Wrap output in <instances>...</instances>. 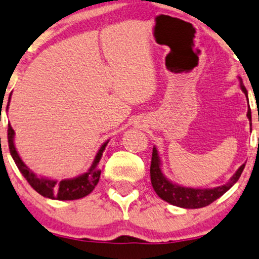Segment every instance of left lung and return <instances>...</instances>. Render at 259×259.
I'll list each match as a JSON object with an SVG mask.
<instances>
[{
    "label": "left lung",
    "instance_id": "8db88e82",
    "mask_svg": "<svg viewBox=\"0 0 259 259\" xmlns=\"http://www.w3.org/2000/svg\"><path fill=\"white\" fill-rule=\"evenodd\" d=\"M243 92L246 95L247 91L244 88V85H240ZM247 117L251 120V111H247ZM160 157H158V153L156 148H153V155H151V164H150V180L151 185H153L154 191L156 194L160 196L162 200L169 202V204L174 206H179V207L184 208H201L205 206H208L215 201L217 199L220 198L224 193H226L236 182L239 180L240 175H242L245 163L239 167V169L236 171V174L231 178V180L227 182L226 185L219 186L215 188H188V187H181L173 184V182L168 181L167 179L163 177L160 167Z\"/></svg>",
    "mask_w": 259,
    "mask_h": 259
}]
</instances>
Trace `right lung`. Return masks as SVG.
<instances>
[{"label": "right lung", "mask_w": 259, "mask_h": 259, "mask_svg": "<svg viewBox=\"0 0 259 259\" xmlns=\"http://www.w3.org/2000/svg\"><path fill=\"white\" fill-rule=\"evenodd\" d=\"M10 99V98H9ZM106 144L105 142L98 150L96 155L94 163L91 168L80 177L74 179H67V180H61L60 182L54 180H48V179L39 178L33 173L29 168L26 167L23 161L20 158L19 154L14 146V130L10 124H8V146L12 157L21 171V174L32 186L33 189L41 194L45 198L55 199V200H77L84 198L94 191L97 186L99 178H101V169H99V161H101L103 151H104Z\"/></svg>", "instance_id": "obj_1"}]
</instances>
